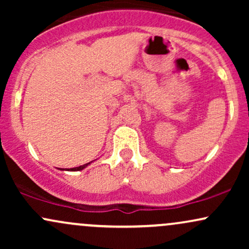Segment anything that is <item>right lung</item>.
Returning <instances> with one entry per match:
<instances>
[{
  "label": "right lung",
  "mask_w": 249,
  "mask_h": 249,
  "mask_svg": "<svg viewBox=\"0 0 249 249\" xmlns=\"http://www.w3.org/2000/svg\"><path fill=\"white\" fill-rule=\"evenodd\" d=\"M89 164H85V165H82V166H78V167H73V168H70V171H81L83 170L84 167H87Z\"/></svg>",
  "instance_id": "right-lung-1"
}]
</instances>
